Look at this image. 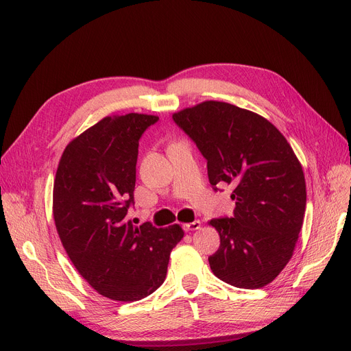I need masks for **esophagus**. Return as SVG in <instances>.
Masks as SVG:
<instances>
[{
    "label": "esophagus",
    "mask_w": 351,
    "mask_h": 351,
    "mask_svg": "<svg viewBox=\"0 0 351 351\" xmlns=\"http://www.w3.org/2000/svg\"><path fill=\"white\" fill-rule=\"evenodd\" d=\"M201 228V222L199 221H194L191 223H185L184 225V230L190 232V230H198Z\"/></svg>",
    "instance_id": "esophagus-1"
}]
</instances>
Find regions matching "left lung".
<instances>
[{"label": "left lung", "instance_id": "1", "mask_svg": "<svg viewBox=\"0 0 351 351\" xmlns=\"http://www.w3.org/2000/svg\"><path fill=\"white\" fill-rule=\"evenodd\" d=\"M173 119L208 160L210 185L234 188L233 218L208 222L221 237L208 258L212 273L237 288L265 287L291 260L304 223L298 157L271 122L228 102L204 101Z\"/></svg>", "mask_w": 351, "mask_h": 351}]
</instances>
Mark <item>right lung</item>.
I'll return each instance as SVG.
<instances>
[{
    "label": "right lung",
    "instance_id": "add662e5",
    "mask_svg": "<svg viewBox=\"0 0 351 351\" xmlns=\"http://www.w3.org/2000/svg\"><path fill=\"white\" fill-rule=\"evenodd\" d=\"M158 117H105L66 146L53 184V218L73 265L98 293L121 302L146 298L166 280L184 230L126 219L142 133Z\"/></svg>",
    "mask_w": 351,
    "mask_h": 351
}]
</instances>
